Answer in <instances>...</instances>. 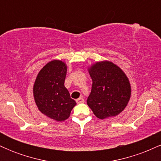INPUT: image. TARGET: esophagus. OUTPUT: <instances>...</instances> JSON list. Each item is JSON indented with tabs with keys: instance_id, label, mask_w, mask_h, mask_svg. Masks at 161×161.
I'll return each instance as SVG.
<instances>
[{
	"instance_id": "obj_1",
	"label": "esophagus",
	"mask_w": 161,
	"mask_h": 161,
	"mask_svg": "<svg viewBox=\"0 0 161 161\" xmlns=\"http://www.w3.org/2000/svg\"><path fill=\"white\" fill-rule=\"evenodd\" d=\"M76 103L77 104H80V103H84L85 100L83 99V97H79L78 99H76Z\"/></svg>"
}]
</instances>
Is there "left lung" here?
Listing matches in <instances>:
<instances>
[{"label": "left lung", "mask_w": 161, "mask_h": 161, "mask_svg": "<svg viewBox=\"0 0 161 161\" xmlns=\"http://www.w3.org/2000/svg\"><path fill=\"white\" fill-rule=\"evenodd\" d=\"M88 72L92 86L87 104L94 114L103 119L120 114L131 96L130 83L124 72L110 61L96 63Z\"/></svg>", "instance_id": "left-lung-1"}]
</instances>
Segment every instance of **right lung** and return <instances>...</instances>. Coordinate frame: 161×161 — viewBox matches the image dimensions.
Here are the masks:
<instances>
[{
    "mask_svg": "<svg viewBox=\"0 0 161 161\" xmlns=\"http://www.w3.org/2000/svg\"><path fill=\"white\" fill-rule=\"evenodd\" d=\"M67 67L61 60H52L40 70L33 86V95L38 110L57 121L69 118L76 104L64 86Z\"/></svg>",
    "mask_w": 161,
    "mask_h": 161,
    "instance_id": "1",
    "label": "right lung"
}]
</instances>
